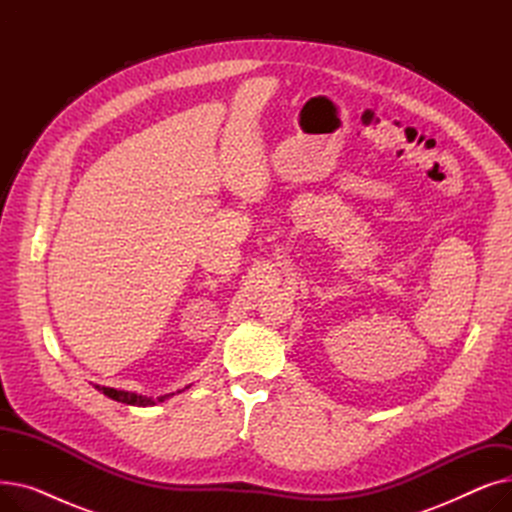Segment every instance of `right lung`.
I'll return each mask as SVG.
<instances>
[{
	"mask_svg": "<svg viewBox=\"0 0 512 512\" xmlns=\"http://www.w3.org/2000/svg\"><path fill=\"white\" fill-rule=\"evenodd\" d=\"M95 388L101 394H105L107 398L124 402V405H132V407H155L157 402H164L170 396H174V392H172V394H164V396L153 398V396H145V394H137V392H126V390H116V388H107V386H99V384H95ZM186 388H191V386H186ZM184 390H178V392H184Z\"/></svg>",
	"mask_w": 512,
	"mask_h": 512,
	"instance_id": "1",
	"label": "right lung"
}]
</instances>
